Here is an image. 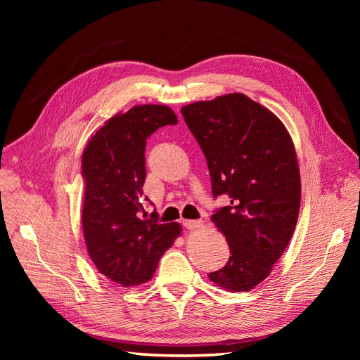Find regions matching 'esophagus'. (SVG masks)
<instances>
[{
	"label": "esophagus",
	"mask_w": 360,
	"mask_h": 360,
	"mask_svg": "<svg viewBox=\"0 0 360 360\" xmlns=\"http://www.w3.org/2000/svg\"><path fill=\"white\" fill-rule=\"evenodd\" d=\"M183 225L188 228V230H198V228H201L204 224L202 221H184Z\"/></svg>",
	"instance_id": "esophagus-1"
}]
</instances>
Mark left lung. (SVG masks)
<instances>
[{
	"label": "left lung",
	"instance_id": "1",
	"mask_svg": "<svg viewBox=\"0 0 360 360\" xmlns=\"http://www.w3.org/2000/svg\"><path fill=\"white\" fill-rule=\"evenodd\" d=\"M181 114L205 156L213 197H230L212 221L231 255L209 278L228 291H249L270 275L297 224L292 139L274 112L242 93L186 105Z\"/></svg>",
	"mask_w": 360,
	"mask_h": 360
}]
</instances>
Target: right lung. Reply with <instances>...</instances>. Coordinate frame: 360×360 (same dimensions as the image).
Instances as JSON below:
<instances>
[{
    "label": "right lung",
    "instance_id": "1",
    "mask_svg": "<svg viewBox=\"0 0 360 360\" xmlns=\"http://www.w3.org/2000/svg\"><path fill=\"white\" fill-rule=\"evenodd\" d=\"M177 122L165 105H138L108 120L82 153L86 250L97 270L123 287L153 278L160 257L181 233L177 222L143 219L146 139Z\"/></svg>",
    "mask_w": 360,
    "mask_h": 360
}]
</instances>
